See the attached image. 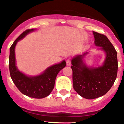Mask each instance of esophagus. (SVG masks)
<instances>
[{"label":"esophagus","mask_w":124,"mask_h":124,"mask_svg":"<svg viewBox=\"0 0 124 124\" xmlns=\"http://www.w3.org/2000/svg\"><path fill=\"white\" fill-rule=\"evenodd\" d=\"M66 64H67V66H70V65H71V60H70V59H68V60H66Z\"/></svg>","instance_id":"esophagus-1"}]
</instances>
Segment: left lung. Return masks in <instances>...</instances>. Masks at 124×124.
Wrapping results in <instances>:
<instances>
[{
  "mask_svg": "<svg viewBox=\"0 0 124 124\" xmlns=\"http://www.w3.org/2000/svg\"><path fill=\"white\" fill-rule=\"evenodd\" d=\"M94 43L106 53L102 66L89 68L83 61L87 53L76 56L71 60L73 88L85 99H93L104 96L114 83L118 69L117 51L106 35L93 31Z\"/></svg>",
  "mask_w": 124,
  "mask_h": 124,
  "instance_id": "8db88e82",
  "label": "left lung"
}]
</instances>
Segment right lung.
Returning <instances> with one entry per match:
<instances>
[{
    "instance_id": "1",
    "label": "right lung",
    "mask_w": 124,
    "mask_h": 124,
    "mask_svg": "<svg viewBox=\"0 0 124 124\" xmlns=\"http://www.w3.org/2000/svg\"><path fill=\"white\" fill-rule=\"evenodd\" d=\"M34 28L28 29L15 40L10 48L9 70L10 74L13 82L18 90L28 97L41 99L48 96L53 91L58 73L66 66L65 61L59 64H54L48 68L43 73L37 76H27L18 71L16 66L15 57V47L17 43L22 39Z\"/></svg>"
}]
</instances>
